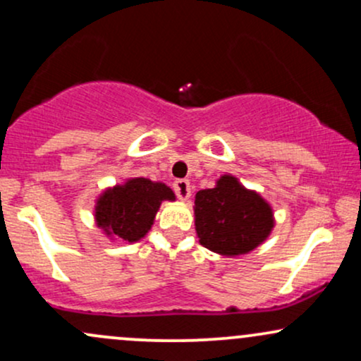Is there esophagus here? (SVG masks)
Masks as SVG:
<instances>
[{
    "mask_svg": "<svg viewBox=\"0 0 361 361\" xmlns=\"http://www.w3.org/2000/svg\"><path fill=\"white\" fill-rule=\"evenodd\" d=\"M173 190H175L176 197L180 200H188L190 195H192V186H190L188 180H176L173 183Z\"/></svg>",
    "mask_w": 361,
    "mask_h": 361,
    "instance_id": "esophagus-1",
    "label": "esophagus"
}]
</instances>
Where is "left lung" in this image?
Segmentation results:
<instances>
[{
	"label": "left lung",
	"instance_id": "8db88e82",
	"mask_svg": "<svg viewBox=\"0 0 361 361\" xmlns=\"http://www.w3.org/2000/svg\"><path fill=\"white\" fill-rule=\"evenodd\" d=\"M195 229L207 250L224 256L244 255L270 235L271 207L234 176L224 175L215 188L195 195Z\"/></svg>",
	"mask_w": 361,
	"mask_h": 361
}]
</instances>
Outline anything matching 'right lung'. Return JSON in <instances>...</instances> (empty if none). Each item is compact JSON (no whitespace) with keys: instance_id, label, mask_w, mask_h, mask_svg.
I'll return each instance as SVG.
<instances>
[{"instance_id":"obj_1","label":"right lung","mask_w":361,"mask_h":361,"mask_svg":"<svg viewBox=\"0 0 361 361\" xmlns=\"http://www.w3.org/2000/svg\"><path fill=\"white\" fill-rule=\"evenodd\" d=\"M163 200H175L173 190L147 178H132L98 198L94 219L109 235L135 243L147 234Z\"/></svg>"}]
</instances>
